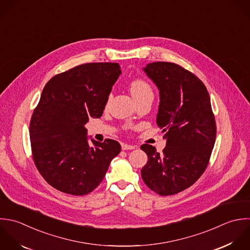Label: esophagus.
I'll use <instances>...</instances> for the list:
<instances>
[{
	"instance_id": "34e87169",
	"label": "esophagus",
	"mask_w": 250,
	"mask_h": 250,
	"mask_svg": "<svg viewBox=\"0 0 250 250\" xmlns=\"http://www.w3.org/2000/svg\"><path fill=\"white\" fill-rule=\"evenodd\" d=\"M122 149H123V150H133V149H135V146L123 143V144H122Z\"/></svg>"
}]
</instances>
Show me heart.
<instances>
[{
    "instance_id": "b5f03b06",
    "label": "heart",
    "mask_w": 250,
    "mask_h": 250,
    "mask_svg": "<svg viewBox=\"0 0 250 250\" xmlns=\"http://www.w3.org/2000/svg\"><path fill=\"white\" fill-rule=\"evenodd\" d=\"M130 92L132 94V96L134 98L144 95V94H148L151 93L153 94L152 88L149 85V83L147 82H145L144 80L141 79H136L134 81L131 82L130 83Z\"/></svg>"
}]
</instances>
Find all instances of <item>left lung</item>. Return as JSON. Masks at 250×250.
Listing matches in <instances>:
<instances>
[{"label": "left lung", "instance_id": "1", "mask_svg": "<svg viewBox=\"0 0 250 250\" xmlns=\"http://www.w3.org/2000/svg\"><path fill=\"white\" fill-rule=\"evenodd\" d=\"M160 90L157 125L167 146L160 154L143 144L148 156L141 169L144 183L161 196L192 186L205 172L216 139V124L208 91L193 73L170 62L143 68Z\"/></svg>", "mask_w": 250, "mask_h": 250}]
</instances>
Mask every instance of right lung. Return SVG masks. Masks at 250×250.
<instances>
[{
	"instance_id": "obj_1",
	"label": "right lung",
	"mask_w": 250,
	"mask_h": 250,
	"mask_svg": "<svg viewBox=\"0 0 250 250\" xmlns=\"http://www.w3.org/2000/svg\"><path fill=\"white\" fill-rule=\"evenodd\" d=\"M118 63H86L55 75L42 89L30 122L34 163L53 188L73 196L93 191L121 152L113 139L88 144L89 118H100L121 75Z\"/></svg>"
}]
</instances>
